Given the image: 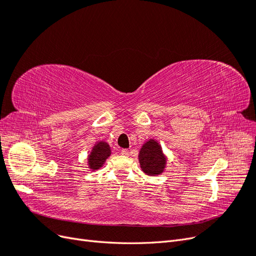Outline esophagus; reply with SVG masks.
<instances>
[{
	"label": "esophagus",
	"instance_id": "1",
	"mask_svg": "<svg viewBox=\"0 0 256 256\" xmlns=\"http://www.w3.org/2000/svg\"><path fill=\"white\" fill-rule=\"evenodd\" d=\"M120 152H122V154H124V156H127V154H129V150L127 148H122Z\"/></svg>",
	"mask_w": 256,
	"mask_h": 256
}]
</instances>
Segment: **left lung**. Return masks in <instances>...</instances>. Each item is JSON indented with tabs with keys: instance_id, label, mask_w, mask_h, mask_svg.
<instances>
[{
	"instance_id": "left-lung-1",
	"label": "left lung",
	"mask_w": 256,
	"mask_h": 256,
	"mask_svg": "<svg viewBox=\"0 0 256 256\" xmlns=\"http://www.w3.org/2000/svg\"><path fill=\"white\" fill-rule=\"evenodd\" d=\"M138 160L143 171L150 175H158L164 170L166 158L162 154L160 145L154 140L143 145Z\"/></svg>"
}]
</instances>
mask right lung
<instances>
[{
  "instance_id": "right-lung-1",
  "label": "right lung",
  "mask_w": 256,
  "mask_h": 256,
  "mask_svg": "<svg viewBox=\"0 0 256 256\" xmlns=\"http://www.w3.org/2000/svg\"><path fill=\"white\" fill-rule=\"evenodd\" d=\"M110 154L111 152L109 145L104 142H99L97 145L94 146V150H92V152L90 154V168L92 170H98L104 164L106 159L110 156Z\"/></svg>"
}]
</instances>
